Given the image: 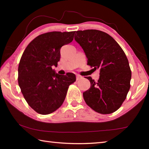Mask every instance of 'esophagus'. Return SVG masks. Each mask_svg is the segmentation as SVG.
I'll use <instances>...</instances> for the list:
<instances>
[{"label":"esophagus","instance_id":"1","mask_svg":"<svg viewBox=\"0 0 149 149\" xmlns=\"http://www.w3.org/2000/svg\"><path fill=\"white\" fill-rule=\"evenodd\" d=\"M82 78V77L81 76V75H76V80H79V79H81Z\"/></svg>","mask_w":149,"mask_h":149}]
</instances>
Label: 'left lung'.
<instances>
[{
  "mask_svg": "<svg viewBox=\"0 0 149 149\" xmlns=\"http://www.w3.org/2000/svg\"><path fill=\"white\" fill-rule=\"evenodd\" d=\"M74 39L84 50L87 64L100 69L97 81L86 77L91 83L83 93L86 104L102 114L113 113L126 99L132 78L125 52L112 37L99 30L77 31Z\"/></svg>",
  "mask_w": 149,
  "mask_h": 149,
  "instance_id": "left-lung-1",
  "label": "left lung"
}]
</instances>
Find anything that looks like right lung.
<instances>
[{
    "label": "right lung",
    "mask_w": 149,
    "mask_h": 149,
    "mask_svg": "<svg viewBox=\"0 0 149 149\" xmlns=\"http://www.w3.org/2000/svg\"><path fill=\"white\" fill-rule=\"evenodd\" d=\"M75 31H52L35 38L25 49L18 66V84L24 99L35 112L49 114L61 107L70 85L75 81L72 73L59 75L57 66L60 49L74 39Z\"/></svg>",
    "instance_id": "obj_1"
}]
</instances>
